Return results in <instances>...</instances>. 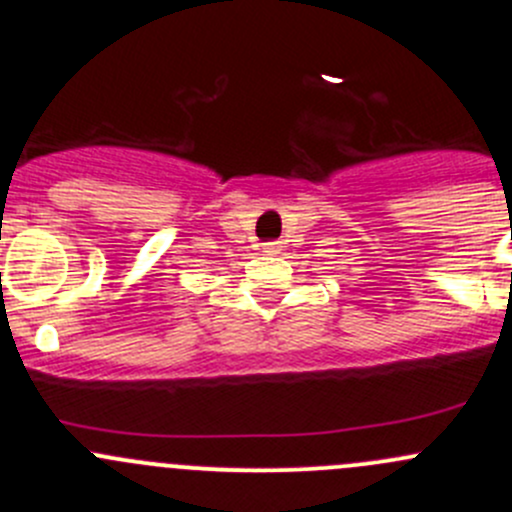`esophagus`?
<instances>
[{
	"label": "esophagus",
	"instance_id": "1",
	"mask_svg": "<svg viewBox=\"0 0 512 512\" xmlns=\"http://www.w3.org/2000/svg\"><path fill=\"white\" fill-rule=\"evenodd\" d=\"M264 253H281V241L264 243Z\"/></svg>",
	"mask_w": 512,
	"mask_h": 512
}]
</instances>
